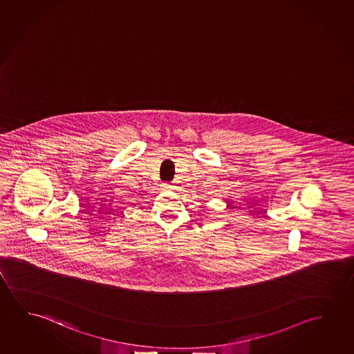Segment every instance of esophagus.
Masks as SVG:
<instances>
[{"label":"esophagus","instance_id":"34e87169","mask_svg":"<svg viewBox=\"0 0 354 354\" xmlns=\"http://www.w3.org/2000/svg\"><path fill=\"white\" fill-rule=\"evenodd\" d=\"M162 187L165 189H172V185H169V183H163Z\"/></svg>","mask_w":354,"mask_h":354}]
</instances>
